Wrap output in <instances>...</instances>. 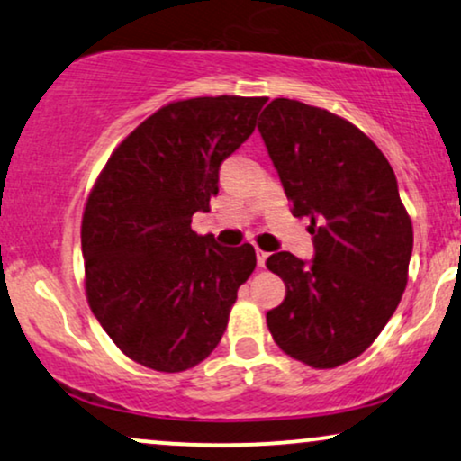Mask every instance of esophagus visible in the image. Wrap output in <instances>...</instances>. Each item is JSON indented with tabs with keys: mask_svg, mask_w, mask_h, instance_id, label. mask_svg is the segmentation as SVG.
<instances>
[{
	"mask_svg": "<svg viewBox=\"0 0 461 461\" xmlns=\"http://www.w3.org/2000/svg\"><path fill=\"white\" fill-rule=\"evenodd\" d=\"M255 253H258V266H259V267H264V266H266L267 255H270V253H266V250H261V249L255 250Z\"/></svg>",
	"mask_w": 461,
	"mask_h": 461,
	"instance_id": "esophagus-1",
	"label": "esophagus"
}]
</instances>
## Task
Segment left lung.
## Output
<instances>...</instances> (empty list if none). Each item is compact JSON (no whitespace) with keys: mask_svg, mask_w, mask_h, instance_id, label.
<instances>
[{"mask_svg":"<svg viewBox=\"0 0 461 461\" xmlns=\"http://www.w3.org/2000/svg\"><path fill=\"white\" fill-rule=\"evenodd\" d=\"M259 133L294 217H311V264L281 250L267 270L285 281L267 328L289 357L325 370L368 348L409 281L412 223L385 155L342 116L276 97Z\"/></svg>","mask_w":461,"mask_h":461,"instance_id":"left-lung-1","label":"left lung"}]
</instances>
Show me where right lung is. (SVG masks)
<instances>
[{
	"label": "right lung",
	"instance_id": "1",
	"mask_svg": "<svg viewBox=\"0 0 461 461\" xmlns=\"http://www.w3.org/2000/svg\"><path fill=\"white\" fill-rule=\"evenodd\" d=\"M267 97H191L150 114L93 185L80 242L93 314L127 357L157 372L214 351L255 249L219 247L191 217L211 211L219 167L255 130Z\"/></svg>",
	"mask_w": 461,
	"mask_h": 461
}]
</instances>
